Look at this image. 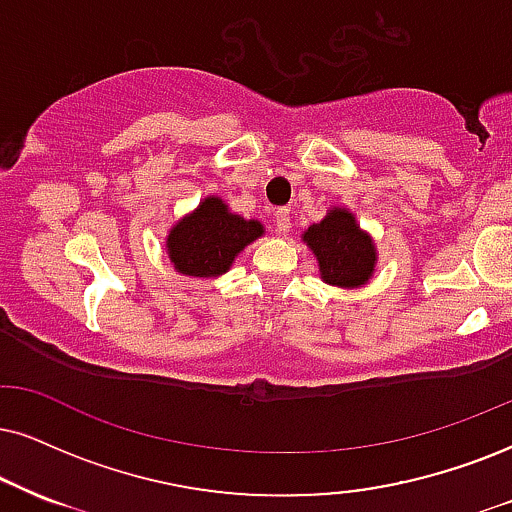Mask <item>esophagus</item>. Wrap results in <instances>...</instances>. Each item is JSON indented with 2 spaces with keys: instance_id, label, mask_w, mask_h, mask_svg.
I'll use <instances>...</instances> for the list:
<instances>
[{
  "instance_id": "34e87169",
  "label": "esophagus",
  "mask_w": 512,
  "mask_h": 512,
  "mask_svg": "<svg viewBox=\"0 0 512 512\" xmlns=\"http://www.w3.org/2000/svg\"><path fill=\"white\" fill-rule=\"evenodd\" d=\"M275 227L280 235H285L289 230V208H277L275 211Z\"/></svg>"
}]
</instances>
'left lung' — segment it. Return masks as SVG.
I'll return each instance as SVG.
<instances>
[{
  "mask_svg": "<svg viewBox=\"0 0 512 512\" xmlns=\"http://www.w3.org/2000/svg\"><path fill=\"white\" fill-rule=\"evenodd\" d=\"M318 261L320 280L325 285L358 289L375 275L377 246L346 206H332L320 223L301 235Z\"/></svg>",
  "mask_w": 512,
  "mask_h": 512,
  "instance_id": "1",
  "label": "left lung"
}]
</instances>
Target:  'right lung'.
I'll return each mask as SVG.
<instances>
[{"label":"right lung","instance_id":"1","mask_svg":"<svg viewBox=\"0 0 512 512\" xmlns=\"http://www.w3.org/2000/svg\"><path fill=\"white\" fill-rule=\"evenodd\" d=\"M263 235L266 227L261 220L237 216L223 199L211 194L170 227L166 254L175 273L208 280L225 275L246 246Z\"/></svg>","mask_w":512,"mask_h":512}]
</instances>
